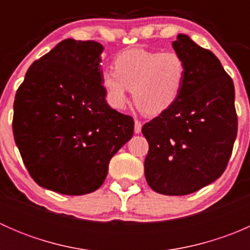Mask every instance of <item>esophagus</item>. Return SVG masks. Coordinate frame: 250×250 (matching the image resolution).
Wrapping results in <instances>:
<instances>
[{
  "instance_id": "1",
  "label": "esophagus",
  "mask_w": 250,
  "mask_h": 250,
  "mask_svg": "<svg viewBox=\"0 0 250 250\" xmlns=\"http://www.w3.org/2000/svg\"><path fill=\"white\" fill-rule=\"evenodd\" d=\"M141 127H143V125H141L140 121L135 120V122H134V132L137 133V134H139V133L141 132Z\"/></svg>"
}]
</instances>
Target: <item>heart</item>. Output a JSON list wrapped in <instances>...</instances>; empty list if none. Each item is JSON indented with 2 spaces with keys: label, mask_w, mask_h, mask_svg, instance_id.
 Instances as JSON below:
<instances>
[{
  "label": "heart",
  "mask_w": 250,
  "mask_h": 250,
  "mask_svg": "<svg viewBox=\"0 0 250 250\" xmlns=\"http://www.w3.org/2000/svg\"><path fill=\"white\" fill-rule=\"evenodd\" d=\"M115 71L103 72L102 84L107 103L123 109L128 90L146 115L156 116L175 104L188 76V65L178 52H160L144 48L125 50L116 57Z\"/></svg>",
  "instance_id": "heart-1"
}]
</instances>
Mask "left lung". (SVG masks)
<instances>
[{
    "instance_id": "left-lung-1",
    "label": "left lung",
    "mask_w": 250,
    "mask_h": 250,
    "mask_svg": "<svg viewBox=\"0 0 250 250\" xmlns=\"http://www.w3.org/2000/svg\"><path fill=\"white\" fill-rule=\"evenodd\" d=\"M173 48L185 59L188 76L175 104L143 125L144 167L153 191L184 196L220 178L238 123L233 81L218 58L186 35H178Z\"/></svg>"
}]
</instances>
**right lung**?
Masks as SVG:
<instances>
[{
	"label": "right lung",
	"instance_id": "1",
	"mask_svg": "<svg viewBox=\"0 0 250 250\" xmlns=\"http://www.w3.org/2000/svg\"><path fill=\"white\" fill-rule=\"evenodd\" d=\"M103 49L64 40L29 67L17 90L14 140L31 178L54 192L98 190L112 156L133 137V117L105 100Z\"/></svg>",
	"mask_w": 250,
	"mask_h": 250
}]
</instances>
